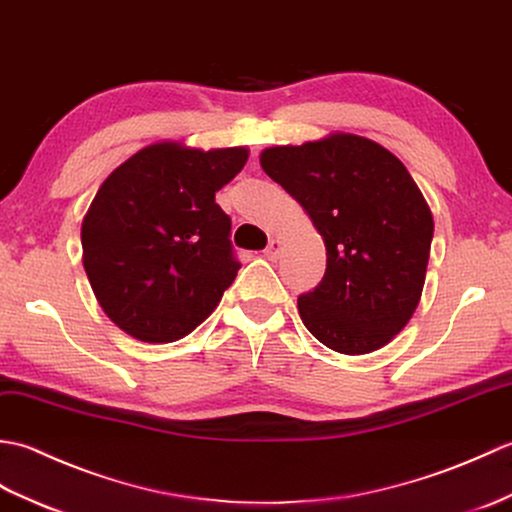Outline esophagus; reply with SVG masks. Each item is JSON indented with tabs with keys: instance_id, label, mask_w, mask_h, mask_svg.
Masks as SVG:
<instances>
[{
	"instance_id": "obj_1",
	"label": "esophagus",
	"mask_w": 512,
	"mask_h": 512,
	"mask_svg": "<svg viewBox=\"0 0 512 512\" xmlns=\"http://www.w3.org/2000/svg\"><path fill=\"white\" fill-rule=\"evenodd\" d=\"M280 249H282V243L278 241V238H271L269 245H267V249H265V256L274 260V258H278V256H280Z\"/></svg>"
}]
</instances>
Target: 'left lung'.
Returning <instances> with one entry per match:
<instances>
[{
  "label": "left lung",
  "mask_w": 512,
  "mask_h": 512,
  "mask_svg": "<svg viewBox=\"0 0 512 512\" xmlns=\"http://www.w3.org/2000/svg\"><path fill=\"white\" fill-rule=\"evenodd\" d=\"M326 245L320 285L298 298L304 326L342 355L379 350L414 315L434 219L399 157L352 133L260 153Z\"/></svg>",
  "instance_id": "obj_1"
}]
</instances>
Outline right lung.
Segmentation results:
<instances>
[{"label":"right lung","mask_w":512,"mask_h":512,"mask_svg":"<svg viewBox=\"0 0 512 512\" xmlns=\"http://www.w3.org/2000/svg\"><path fill=\"white\" fill-rule=\"evenodd\" d=\"M247 155L243 146L160 142L102 181L83 219V265L102 311L124 333L175 342L217 309L241 263L214 195Z\"/></svg>","instance_id":"add662e5"}]
</instances>
